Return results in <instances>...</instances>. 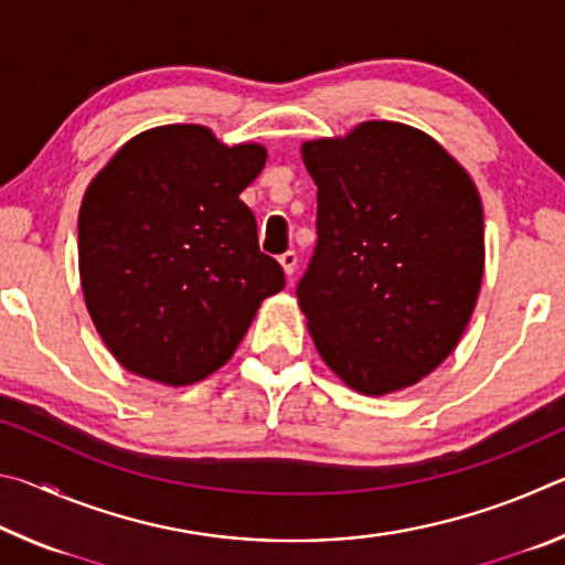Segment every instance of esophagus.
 <instances>
[{"instance_id":"34e87169","label":"esophagus","mask_w":565,"mask_h":565,"mask_svg":"<svg viewBox=\"0 0 565 565\" xmlns=\"http://www.w3.org/2000/svg\"><path fill=\"white\" fill-rule=\"evenodd\" d=\"M279 264H281V269H284V274L289 276H294V269H296V252H286V254H281L279 256Z\"/></svg>"}]
</instances>
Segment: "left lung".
I'll return each mask as SVG.
<instances>
[{
  "mask_svg": "<svg viewBox=\"0 0 565 565\" xmlns=\"http://www.w3.org/2000/svg\"><path fill=\"white\" fill-rule=\"evenodd\" d=\"M319 244L296 289L319 356L363 396L418 384L476 309L486 244L468 171L426 131L361 121L309 139Z\"/></svg>",
  "mask_w": 565,
  "mask_h": 565,
  "instance_id": "1",
  "label": "left lung"
}]
</instances>
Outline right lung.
<instances>
[{
  "mask_svg": "<svg viewBox=\"0 0 565 565\" xmlns=\"http://www.w3.org/2000/svg\"><path fill=\"white\" fill-rule=\"evenodd\" d=\"M266 147L224 145L202 124L131 137L84 191L79 281L94 329L134 376L171 388L234 356L284 271L259 252L238 194Z\"/></svg>",
  "mask_w": 565,
  "mask_h": 565,
  "instance_id": "right-lung-1",
  "label": "right lung"
}]
</instances>
